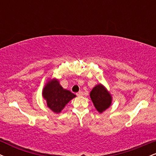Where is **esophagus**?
<instances>
[{
  "mask_svg": "<svg viewBox=\"0 0 156 156\" xmlns=\"http://www.w3.org/2000/svg\"><path fill=\"white\" fill-rule=\"evenodd\" d=\"M83 94V92H82V91H80V92H78V93H76V95L77 96H78V97H80V96H82Z\"/></svg>",
  "mask_w": 156,
  "mask_h": 156,
  "instance_id": "1",
  "label": "esophagus"
}]
</instances>
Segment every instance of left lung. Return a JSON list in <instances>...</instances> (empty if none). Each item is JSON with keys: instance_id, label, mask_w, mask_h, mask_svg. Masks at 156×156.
Segmentation results:
<instances>
[{"instance_id": "left-lung-1", "label": "left lung", "mask_w": 156, "mask_h": 156, "mask_svg": "<svg viewBox=\"0 0 156 156\" xmlns=\"http://www.w3.org/2000/svg\"><path fill=\"white\" fill-rule=\"evenodd\" d=\"M90 98L94 107L100 113L108 108L112 103V96L101 84H98L92 89L90 92Z\"/></svg>"}]
</instances>
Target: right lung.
Segmentation results:
<instances>
[{
  "instance_id": "right-lung-1",
  "label": "right lung",
  "mask_w": 156,
  "mask_h": 156,
  "mask_svg": "<svg viewBox=\"0 0 156 156\" xmlns=\"http://www.w3.org/2000/svg\"><path fill=\"white\" fill-rule=\"evenodd\" d=\"M43 97L47 101L48 106L55 113L62 112L69 101L76 97L70 91L66 90L60 86L57 80H52L43 89Z\"/></svg>"
}]
</instances>
